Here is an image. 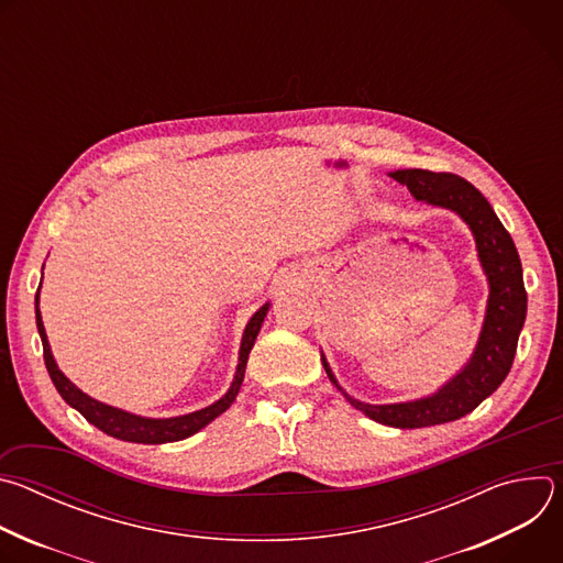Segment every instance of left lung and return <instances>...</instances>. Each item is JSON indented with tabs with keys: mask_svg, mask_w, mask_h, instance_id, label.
<instances>
[{
	"mask_svg": "<svg viewBox=\"0 0 563 563\" xmlns=\"http://www.w3.org/2000/svg\"><path fill=\"white\" fill-rule=\"evenodd\" d=\"M389 178L406 185L415 200L450 209L470 227L478 263L490 289L484 325H481L472 356L448 383L428 396L404 400V404H363L339 385L325 354L320 352L330 380L347 398L350 406L376 423L412 430L450 423L470 415L504 383L512 367L517 341L526 323L528 296L512 238L490 202L474 185L454 174H434L426 169H398L391 172Z\"/></svg>",
	"mask_w": 563,
	"mask_h": 563,
	"instance_id": "left-lung-1",
	"label": "left lung"
}]
</instances>
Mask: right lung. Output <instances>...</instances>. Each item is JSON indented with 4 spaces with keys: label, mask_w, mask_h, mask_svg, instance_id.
I'll return each mask as SVG.
<instances>
[{
    "label": "right lung",
    "mask_w": 563,
    "mask_h": 563,
    "mask_svg": "<svg viewBox=\"0 0 563 563\" xmlns=\"http://www.w3.org/2000/svg\"><path fill=\"white\" fill-rule=\"evenodd\" d=\"M42 285V283H40ZM272 302H265L252 318L243 332V341H240V352H238V365H235V374L233 380L229 385V389L216 400V404L198 410V412H189L183 417H172V419H151V417H140V415H131L126 410L113 408L102 404V400H96L93 396L85 394L75 383H70L64 372L57 367L51 345H48V336L42 323V311H40V289L35 294V320H37V332L44 345V363L48 369V376L55 385V389L59 391V396L66 400V404L82 415L91 426H96L98 430H102L109 437H115L120 441H129V443H148V445H157V443H174V441H183L196 432H200L202 428H207L213 419H218L231 404L235 400L240 385H243L245 378V367H247V358L250 352L256 343V336L265 323V316L269 311Z\"/></svg>",
    "instance_id": "1"
}]
</instances>
